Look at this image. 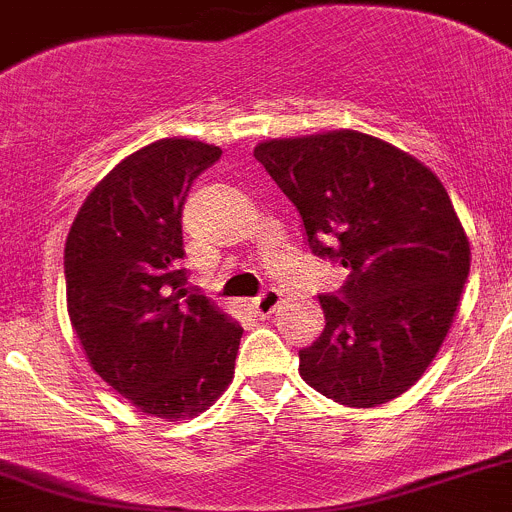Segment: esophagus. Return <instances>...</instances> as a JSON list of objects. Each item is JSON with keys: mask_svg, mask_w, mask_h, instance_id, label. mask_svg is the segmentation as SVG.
Segmentation results:
<instances>
[{"mask_svg": "<svg viewBox=\"0 0 512 512\" xmlns=\"http://www.w3.org/2000/svg\"><path fill=\"white\" fill-rule=\"evenodd\" d=\"M281 304V292L279 289H266L264 294H259L256 299H251V309L253 314H259V317H269L276 307Z\"/></svg>", "mask_w": 512, "mask_h": 512, "instance_id": "esophagus-1", "label": "esophagus"}]
</instances>
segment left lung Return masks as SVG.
<instances>
[{
    "label": "left lung",
    "instance_id": "left-lung-1",
    "mask_svg": "<svg viewBox=\"0 0 512 512\" xmlns=\"http://www.w3.org/2000/svg\"><path fill=\"white\" fill-rule=\"evenodd\" d=\"M297 205L314 256L350 271L320 294L325 330L299 350L322 396L370 409L409 391L437 358L470 274V241L439 177L353 129L253 149Z\"/></svg>",
    "mask_w": 512,
    "mask_h": 512
}]
</instances>
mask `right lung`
<instances>
[{"label":"right lung","instance_id":"1","mask_svg":"<svg viewBox=\"0 0 512 512\" xmlns=\"http://www.w3.org/2000/svg\"><path fill=\"white\" fill-rule=\"evenodd\" d=\"M220 147L159 139L121 159L65 241L70 325L91 368L157 419L198 416L233 381L243 327L177 269L182 205Z\"/></svg>","mask_w":512,"mask_h":512}]
</instances>
